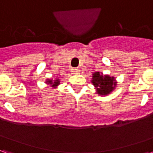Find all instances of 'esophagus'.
I'll return each instance as SVG.
<instances>
[{
  "mask_svg": "<svg viewBox=\"0 0 153 153\" xmlns=\"http://www.w3.org/2000/svg\"><path fill=\"white\" fill-rule=\"evenodd\" d=\"M71 71H72L74 74H78L79 72V70L78 68H73V69L71 70Z\"/></svg>",
  "mask_w": 153,
  "mask_h": 153,
  "instance_id": "1",
  "label": "esophagus"
}]
</instances>
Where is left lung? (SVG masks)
I'll use <instances>...</instances> for the list:
<instances>
[{"label": "left lung", "mask_w": 153, "mask_h": 153, "mask_svg": "<svg viewBox=\"0 0 153 153\" xmlns=\"http://www.w3.org/2000/svg\"><path fill=\"white\" fill-rule=\"evenodd\" d=\"M92 83L96 88L97 93L100 95L109 94L116 85V82L114 77L109 75H103L102 74L96 72L93 74Z\"/></svg>", "instance_id": "left-lung-1"}]
</instances>
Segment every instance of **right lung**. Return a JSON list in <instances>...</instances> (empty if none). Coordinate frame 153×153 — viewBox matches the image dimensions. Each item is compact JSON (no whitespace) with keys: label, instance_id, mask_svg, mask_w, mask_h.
<instances>
[{"label":"right lung","instance_id":"obj_1","mask_svg":"<svg viewBox=\"0 0 153 153\" xmlns=\"http://www.w3.org/2000/svg\"><path fill=\"white\" fill-rule=\"evenodd\" d=\"M46 83H47V84H51V87L55 88V87H56L57 85H59V84H60V81H59V79H56L55 81H52L51 79H47Z\"/></svg>","mask_w":153,"mask_h":153}]
</instances>
